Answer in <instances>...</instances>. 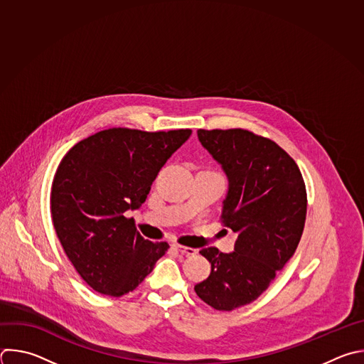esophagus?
Returning <instances> with one entry per match:
<instances>
[{"label": "esophagus", "instance_id": "obj_1", "mask_svg": "<svg viewBox=\"0 0 364 364\" xmlns=\"http://www.w3.org/2000/svg\"><path fill=\"white\" fill-rule=\"evenodd\" d=\"M173 249L177 250L178 253L184 255V256H194L197 253L196 249H191V247H186V246H180V245H173Z\"/></svg>", "mask_w": 364, "mask_h": 364}]
</instances>
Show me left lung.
I'll list each match as a JSON object with an SVG mask.
<instances>
[{
    "instance_id": "left-lung-1",
    "label": "left lung",
    "mask_w": 364,
    "mask_h": 364,
    "mask_svg": "<svg viewBox=\"0 0 364 364\" xmlns=\"http://www.w3.org/2000/svg\"><path fill=\"white\" fill-rule=\"evenodd\" d=\"M228 177L221 224L237 232L232 253L200 252L210 276L194 286L220 311L250 304L293 257L303 234L307 193L296 161L273 140L243 129L197 132Z\"/></svg>"
}]
</instances>
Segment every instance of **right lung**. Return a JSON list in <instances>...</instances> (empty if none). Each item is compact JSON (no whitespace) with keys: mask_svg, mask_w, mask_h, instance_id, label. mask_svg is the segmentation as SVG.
Returning <instances> with one entry per match:
<instances>
[{"mask_svg":"<svg viewBox=\"0 0 364 364\" xmlns=\"http://www.w3.org/2000/svg\"><path fill=\"white\" fill-rule=\"evenodd\" d=\"M191 130L114 127L78 141L63 157L51 187V217L60 243L95 291L121 297L153 272L170 246L149 241L127 210L139 208L166 161Z\"/></svg>","mask_w":364,"mask_h":364,"instance_id":"add662e5","label":"right lung"}]
</instances>
